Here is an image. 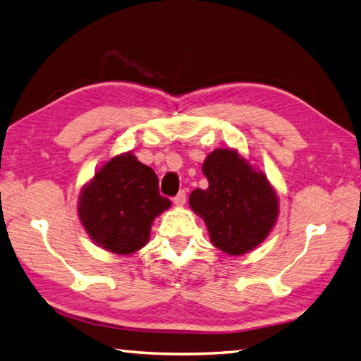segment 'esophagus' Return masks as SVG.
Wrapping results in <instances>:
<instances>
[{"instance_id": "obj_1", "label": "esophagus", "mask_w": 361, "mask_h": 361, "mask_svg": "<svg viewBox=\"0 0 361 361\" xmlns=\"http://www.w3.org/2000/svg\"><path fill=\"white\" fill-rule=\"evenodd\" d=\"M185 201H187L185 190H180L179 193L173 197V202H174V205H178V207H182V205L185 204Z\"/></svg>"}]
</instances>
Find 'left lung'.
Masks as SVG:
<instances>
[{
	"mask_svg": "<svg viewBox=\"0 0 361 361\" xmlns=\"http://www.w3.org/2000/svg\"><path fill=\"white\" fill-rule=\"evenodd\" d=\"M202 173L209 187L191 191L188 202L204 219L213 246L229 255L252 251L279 216V197L267 174L231 148L210 152Z\"/></svg>",
	"mask_w": 361,
	"mask_h": 361,
	"instance_id": "obj_1",
	"label": "left lung"
}]
</instances>
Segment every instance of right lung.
<instances>
[{"mask_svg":"<svg viewBox=\"0 0 361 361\" xmlns=\"http://www.w3.org/2000/svg\"><path fill=\"white\" fill-rule=\"evenodd\" d=\"M170 205L171 201L159 193L152 168L124 152L99 168L80 190L78 213L98 246L129 255L149 241L152 221Z\"/></svg>","mask_w":361,"mask_h":361,"instance_id":"right-lung-1","label":"right lung"}]
</instances>
